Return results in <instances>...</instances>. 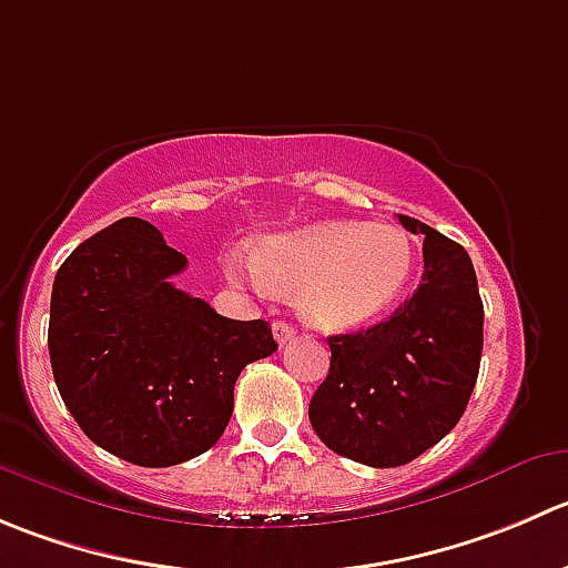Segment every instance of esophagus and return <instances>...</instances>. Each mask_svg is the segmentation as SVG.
Here are the masks:
<instances>
[{
    "instance_id": "obj_1",
    "label": "esophagus",
    "mask_w": 568,
    "mask_h": 568,
    "mask_svg": "<svg viewBox=\"0 0 568 568\" xmlns=\"http://www.w3.org/2000/svg\"><path fill=\"white\" fill-rule=\"evenodd\" d=\"M272 329H274V338H277L280 344H288V341L294 338V333H296V329L291 327V324H285V322H274Z\"/></svg>"
}]
</instances>
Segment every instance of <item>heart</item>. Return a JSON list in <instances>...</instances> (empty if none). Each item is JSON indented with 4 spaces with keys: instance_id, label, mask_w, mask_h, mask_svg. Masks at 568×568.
Listing matches in <instances>:
<instances>
[{
    "instance_id": "heart-1",
    "label": "heart",
    "mask_w": 568,
    "mask_h": 568,
    "mask_svg": "<svg viewBox=\"0 0 568 568\" xmlns=\"http://www.w3.org/2000/svg\"><path fill=\"white\" fill-rule=\"evenodd\" d=\"M227 274L294 291L300 316L324 333L361 327L388 311L416 268L410 235L394 224L318 222L266 235L250 257L230 252Z\"/></svg>"
}]
</instances>
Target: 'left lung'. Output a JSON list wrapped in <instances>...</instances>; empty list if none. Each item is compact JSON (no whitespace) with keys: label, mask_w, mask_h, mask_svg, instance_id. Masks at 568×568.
Returning <instances> with one entry per match:
<instances>
[{"label":"left lung","mask_w":568,"mask_h":568,"mask_svg":"<svg viewBox=\"0 0 568 568\" xmlns=\"http://www.w3.org/2000/svg\"><path fill=\"white\" fill-rule=\"evenodd\" d=\"M422 285L385 322L329 335L327 379L311 399L316 436L374 469L416 460L464 416L483 355V300L469 252L418 219Z\"/></svg>","instance_id":"left-lung-1"}]
</instances>
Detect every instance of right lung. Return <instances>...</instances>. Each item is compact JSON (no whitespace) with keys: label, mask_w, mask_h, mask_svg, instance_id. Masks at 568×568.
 <instances>
[{"label":"right lung","mask_w":568,"mask_h":568,"mask_svg":"<svg viewBox=\"0 0 568 568\" xmlns=\"http://www.w3.org/2000/svg\"><path fill=\"white\" fill-rule=\"evenodd\" d=\"M189 266L144 219L82 241L54 274L49 361L77 424L135 466L207 453L233 416L241 368L277 349L263 318L235 322L180 291Z\"/></svg>","instance_id":"add662e5"}]
</instances>
